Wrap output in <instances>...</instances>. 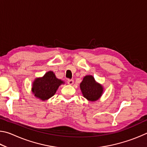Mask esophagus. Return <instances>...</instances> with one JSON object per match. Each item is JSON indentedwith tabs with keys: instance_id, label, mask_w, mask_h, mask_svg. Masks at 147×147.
Masks as SVG:
<instances>
[{
	"instance_id": "1",
	"label": "esophagus",
	"mask_w": 147,
	"mask_h": 147,
	"mask_svg": "<svg viewBox=\"0 0 147 147\" xmlns=\"http://www.w3.org/2000/svg\"><path fill=\"white\" fill-rule=\"evenodd\" d=\"M74 83V80L72 79H68L67 80V84H69V85H73Z\"/></svg>"
}]
</instances>
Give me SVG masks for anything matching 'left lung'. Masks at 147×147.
Listing matches in <instances>:
<instances>
[{
  "label": "left lung",
  "instance_id": "obj_1",
  "mask_svg": "<svg viewBox=\"0 0 147 147\" xmlns=\"http://www.w3.org/2000/svg\"><path fill=\"white\" fill-rule=\"evenodd\" d=\"M80 86L84 97L90 101L98 100L103 92L102 87L96 83L94 78L91 75L84 77Z\"/></svg>",
  "mask_w": 147,
  "mask_h": 147
}]
</instances>
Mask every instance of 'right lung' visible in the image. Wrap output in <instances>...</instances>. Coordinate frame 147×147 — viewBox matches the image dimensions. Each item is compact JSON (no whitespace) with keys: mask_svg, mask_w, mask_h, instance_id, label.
I'll use <instances>...</instances> for the list:
<instances>
[{"mask_svg":"<svg viewBox=\"0 0 147 147\" xmlns=\"http://www.w3.org/2000/svg\"><path fill=\"white\" fill-rule=\"evenodd\" d=\"M61 84H63V82L57 78L53 72L49 71L43 78L35 80L32 86V91L37 98L45 100L55 94Z\"/></svg>","mask_w":147,"mask_h":147,"instance_id":"right-lung-1","label":"right lung"}]
</instances>
